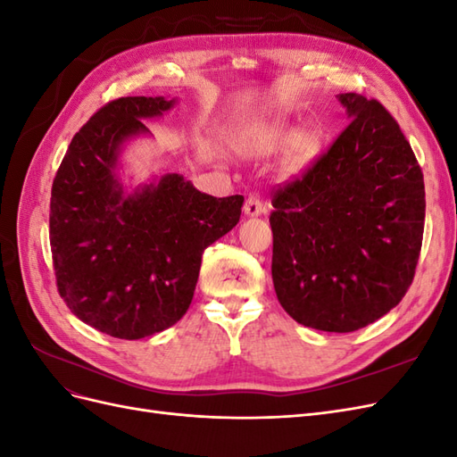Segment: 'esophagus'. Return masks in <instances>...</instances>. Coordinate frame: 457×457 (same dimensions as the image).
<instances>
[{
  "instance_id": "obj_1",
  "label": "esophagus",
  "mask_w": 457,
  "mask_h": 457,
  "mask_svg": "<svg viewBox=\"0 0 457 457\" xmlns=\"http://www.w3.org/2000/svg\"><path fill=\"white\" fill-rule=\"evenodd\" d=\"M244 213L247 217H259L265 213V204L261 202V198L257 195H250L244 204Z\"/></svg>"
}]
</instances>
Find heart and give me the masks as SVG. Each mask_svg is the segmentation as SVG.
<instances>
[{"label": "heart", "mask_w": 457, "mask_h": 457, "mask_svg": "<svg viewBox=\"0 0 457 457\" xmlns=\"http://www.w3.org/2000/svg\"><path fill=\"white\" fill-rule=\"evenodd\" d=\"M253 143L261 150L287 148V168L305 171L320 154V137L314 131H295L286 121H270L255 131Z\"/></svg>", "instance_id": "obj_1"}]
</instances>
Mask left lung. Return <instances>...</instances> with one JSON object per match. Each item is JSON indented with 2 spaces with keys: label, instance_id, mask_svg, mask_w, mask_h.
Masks as SVG:
<instances>
[{
  "label": "left lung",
  "instance_id": "1",
  "mask_svg": "<svg viewBox=\"0 0 457 457\" xmlns=\"http://www.w3.org/2000/svg\"><path fill=\"white\" fill-rule=\"evenodd\" d=\"M351 123L274 192L272 282L295 322L347 334L395 309L413 280L425 223L423 173L378 101L337 95Z\"/></svg>",
  "mask_w": 457,
  "mask_h": 457
}]
</instances>
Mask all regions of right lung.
I'll return each instance as SVG.
<instances>
[{
  "instance_id": "right-lung-1",
  "label": "right lung",
  "mask_w": 457,
  "mask_h": 457,
  "mask_svg": "<svg viewBox=\"0 0 457 457\" xmlns=\"http://www.w3.org/2000/svg\"><path fill=\"white\" fill-rule=\"evenodd\" d=\"M177 104L121 96L81 128L51 188L49 240L59 294L81 322L118 339L177 324L195 295L202 253L237 227L244 196L215 198L181 173L128 188L121 152L150 135L143 120Z\"/></svg>"
}]
</instances>
